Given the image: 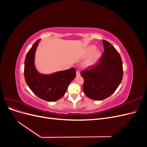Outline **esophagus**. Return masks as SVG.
Masks as SVG:
<instances>
[{"instance_id": "34e87169", "label": "esophagus", "mask_w": 147, "mask_h": 147, "mask_svg": "<svg viewBox=\"0 0 147 147\" xmlns=\"http://www.w3.org/2000/svg\"><path fill=\"white\" fill-rule=\"evenodd\" d=\"M76 75H77V76H80V70H77Z\"/></svg>"}]
</instances>
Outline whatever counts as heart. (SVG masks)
I'll list each match as a JSON object with an SVG mask.
<instances>
[{"label":"heart","instance_id":"heart-1","mask_svg":"<svg viewBox=\"0 0 147 147\" xmlns=\"http://www.w3.org/2000/svg\"><path fill=\"white\" fill-rule=\"evenodd\" d=\"M94 48V47L93 46L91 47L90 48H88V50H87V53L91 51ZM99 56H100V52L99 51L96 50V51H94V52H92L91 53V55L88 57L85 61H84V65L88 66L92 64L94 62H95L97 59L99 58Z\"/></svg>","mask_w":147,"mask_h":147}]
</instances>
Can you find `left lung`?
<instances>
[{"label":"left lung","mask_w":147,"mask_h":147,"mask_svg":"<svg viewBox=\"0 0 147 147\" xmlns=\"http://www.w3.org/2000/svg\"><path fill=\"white\" fill-rule=\"evenodd\" d=\"M102 42L104 51L100 59L81 72L84 94L96 100H104L112 95L123 76V63L119 53L109 42L102 40Z\"/></svg>","instance_id":"left-lung-1"}]
</instances>
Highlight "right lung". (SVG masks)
<instances>
[{
  "label": "right lung",
  "mask_w": 147,
  "mask_h": 147,
  "mask_svg": "<svg viewBox=\"0 0 147 147\" xmlns=\"http://www.w3.org/2000/svg\"><path fill=\"white\" fill-rule=\"evenodd\" d=\"M40 40L35 42L27 53L24 61V75L28 86L39 98L48 102L63 97L69 84L76 77L74 67L50 75L40 74L34 67V55Z\"/></svg>",
  "instance_id": "right-lung-1"
}]
</instances>
